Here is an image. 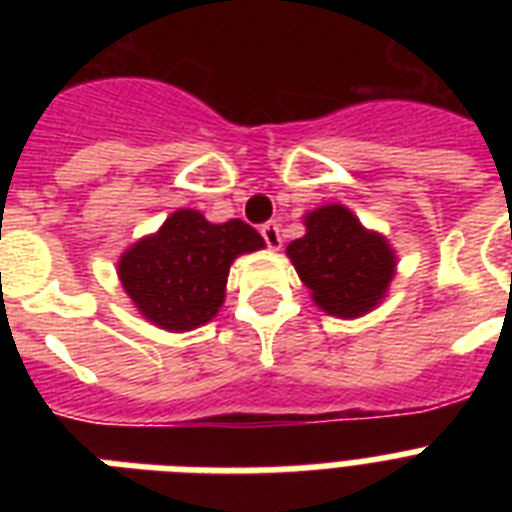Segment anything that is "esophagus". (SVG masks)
<instances>
[{"label": "esophagus", "instance_id": "esophagus-1", "mask_svg": "<svg viewBox=\"0 0 512 512\" xmlns=\"http://www.w3.org/2000/svg\"><path fill=\"white\" fill-rule=\"evenodd\" d=\"M260 233H263L265 244H268V249H279L281 247V228L276 220H271V223H265L263 228H260Z\"/></svg>", "mask_w": 512, "mask_h": 512}]
</instances>
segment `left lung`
<instances>
[{
    "instance_id": "left-lung-1",
    "label": "left lung",
    "mask_w": 512,
    "mask_h": 512,
    "mask_svg": "<svg viewBox=\"0 0 512 512\" xmlns=\"http://www.w3.org/2000/svg\"><path fill=\"white\" fill-rule=\"evenodd\" d=\"M287 255L313 303L340 319H358L377 308L396 273L388 239L366 231L342 204L308 212L305 236L289 244Z\"/></svg>"
}]
</instances>
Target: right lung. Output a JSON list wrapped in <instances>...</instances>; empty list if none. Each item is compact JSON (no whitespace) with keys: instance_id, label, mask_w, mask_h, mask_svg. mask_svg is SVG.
Here are the masks:
<instances>
[{"instance_id":"add662e5","label":"right lung","mask_w":512,"mask_h":512,"mask_svg":"<svg viewBox=\"0 0 512 512\" xmlns=\"http://www.w3.org/2000/svg\"><path fill=\"white\" fill-rule=\"evenodd\" d=\"M263 247V236L244 220L215 225L196 209H177L124 252L119 281L143 319L188 332L217 316L233 260Z\"/></svg>"}]
</instances>
